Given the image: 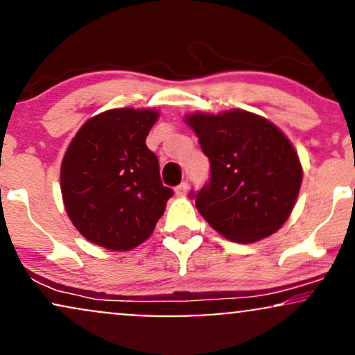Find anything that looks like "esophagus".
<instances>
[{"label": "esophagus", "instance_id": "1", "mask_svg": "<svg viewBox=\"0 0 355 355\" xmlns=\"http://www.w3.org/2000/svg\"><path fill=\"white\" fill-rule=\"evenodd\" d=\"M189 189H190V185H189V182H182L180 185L177 187V189H175V193L178 195V197H185L187 195V191H189Z\"/></svg>", "mask_w": 355, "mask_h": 355}]
</instances>
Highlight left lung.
<instances>
[{
  "instance_id": "left-lung-1",
  "label": "left lung",
  "mask_w": 355,
  "mask_h": 355,
  "mask_svg": "<svg viewBox=\"0 0 355 355\" xmlns=\"http://www.w3.org/2000/svg\"><path fill=\"white\" fill-rule=\"evenodd\" d=\"M185 121L210 160V180L191 191L202 217L232 242L250 243L275 234L294 209L302 166L274 123L243 110Z\"/></svg>"
}]
</instances>
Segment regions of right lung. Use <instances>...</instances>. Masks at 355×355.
<instances>
[{
  "mask_svg": "<svg viewBox=\"0 0 355 355\" xmlns=\"http://www.w3.org/2000/svg\"><path fill=\"white\" fill-rule=\"evenodd\" d=\"M155 110L115 108L78 130L61 162V195L73 225L108 250H132L152 235L173 190L145 140Z\"/></svg>",
  "mask_w": 355,
  "mask_h": 355,
  "instance_id": "1",
  "label": "right lung"
}]
</instances>
